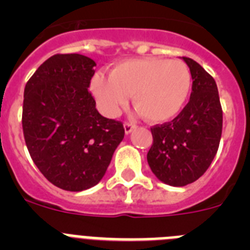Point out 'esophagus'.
I'll list each match as a JSON object with an SVG mask.
<instances>
[{
	"mask_svg": "<svg viewBox=\"0 0 250 250\" xmlns=\"http://www.w3.org/2000/svg\"><path fill=\"white\" fill-rule=\"evenodd\" d=\"M134 129H135V124H132V123L124 124V130H125V134H126V135H129L130 132H131Z\"/></svg>",
	"mask_w": 250,
	"mask_h": 250,
	"instance_id": "1",
	"label": "esophagus"
}]
</instances>
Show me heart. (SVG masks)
<instances>
[{
    "mask_svg": "<svg viewBox=\"0 0 250 250\" xmlns=\"http://www.w3.org/2000/svg\"><path fill=\"white\" fill-rule=\"evenodd\" d=\"M191 89V72L182 60L140 57L120 61L111 74H95L90 91L104 114L112 116L132 103L151 124L171 120L182 111Z\"/></svg>",
    "mask_w": 250,
    "mask_h": 250,
    "instance_id": "b5f03b06",
    "label": "heart"
}]
</instances>
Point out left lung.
Returning <instances> with one entry per match:
<instances>
[{"label":"left lung","instance_id":"8db88e82","mask_svg":"<svg viewBox=\"0 0 250 250\" xmlns=\"http://www.w3.org/2000/svg\"><path fill=\"white\" fill-rule=\"evenodd\" d=\"M190 68V100L170 123L151 129L147 163L154 175L171 187H185L207 171L219 147L223 111L215 80L199 63L183 57Z\"/></svg>","mask_w":250,"mask_h":250}]
</instances>
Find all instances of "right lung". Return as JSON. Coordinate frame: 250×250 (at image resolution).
I'll list each match as a JSON object with an SVG mask.
<instances>
[{"label": "right lung", "instance_id": "1", "mask_svg": "<svg viewBox=\"0 0 250 250\" xmlns=\"http://www.w3.org/2000/svg\"><path fill=\"white\" fill-rule=\"evenodd\" d=\"M95 66L80 54L54 55L31 76L23 94L28 152L48 182L67 191L98 184L125 135L123 124L96 110L89 92Z\"/></svg>", "mask_w": 250, "mask_h": 250}]
</instances>
